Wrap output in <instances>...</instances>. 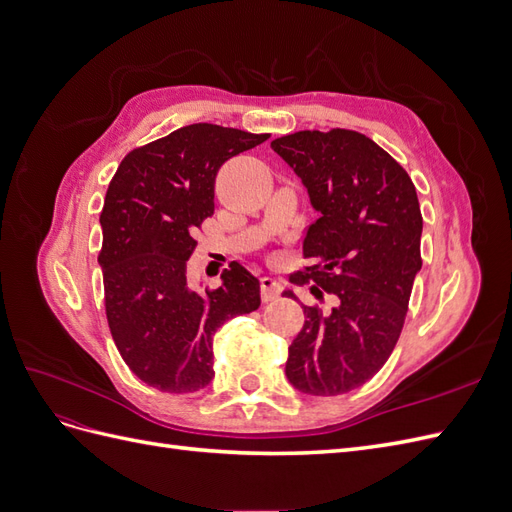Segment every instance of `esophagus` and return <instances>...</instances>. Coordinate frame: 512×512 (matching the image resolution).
<instances>
[{
  "mask_svg": "<svg viewBox=\"0 0 512 512\" xmlns=\"http://www.w3.org/2000/svg\"><path fill=\"white\" fill-rule=\"evenodd\" d=\"M280 292H282V284L280 282L273 280V277H262V280H260V297H262V301H265V303L275 301L277 297H280Z\"/></svg>",
  "mask_w": 512,
  "mask_h": 512,
  "instance_id": "esophagus-1",
  "label": "esophagus"
}]
</instances>
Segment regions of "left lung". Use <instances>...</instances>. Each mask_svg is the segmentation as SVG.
<instances>
[{
	"label": "left lung",
	"mask_w": 512,
	"mask_h": 512,
	"mask_svg": "<svg viewBox=\"0 0 512 512\" xmlns=\"http://www.w3.org/2000/svg\"><path fill=\"white\" fill-rule=\"evenodd\" d=\"M320 218L307 228L303 258L290 275L312 294H335L324 314L303 305L305 322L288 348L294 389L331 397L374 378L389 359L421 271L423 215L410 175L361 132L301 130L275 138ZM294 297L292 292H284Z\"/></svg>",
	"instance_id": "obj_1"
}]
</instances>
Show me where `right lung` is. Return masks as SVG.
I'll use <instances>...</instances> for the list:
<instances>
[{
	"mask_svg": "<svg viewBox=\"0 0 512 512\" xmlns=\"http://www.w3.org/2000/svg\"><path fill=\"white\" fill-rule=\"evenodd\" d=\"M213 123H192L132 149L108 183L100 213L104 307L121 359L164 393H194L213 378V335L260 305V282L232 262L220 288L194 292L188 260L213 215L220 166L265 143Z\"/></svg>",
	"mask_w": 512,
	"mask_h": 512,
	"instance_id": "1",
	"label": "right lung"
}]
</instances>
